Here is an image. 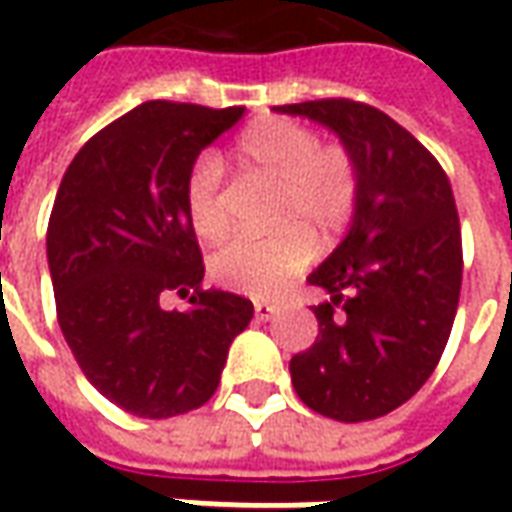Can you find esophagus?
Listing matches in <instances>:
<instances>
[{
  "mask_svg": "<svg viewBox=\"0 0 512 512\" xmlns=\"http://www.w3.org/2000/svg\"><path fill=\"white\" fill-rule=\"evenodd\" d=\"M253 314H256V320L267 322V320H273L275 314H278V308L270 306V303H256V306H253Z\"/></svg>",
  "mask_w": 512,
  "mask_h": 512,
  "instance_id": "obj_1",
  "label": "esophagus"
}]
</instances>
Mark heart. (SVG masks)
Returning <instances> with one entry per match:
<instances>
[{
  "label": "heart",
  "instance_id": "1",
  "mask_svg": "<svg viewBox=\"0 0 512 512\" xmlns=\"http://www.w3.org/2000/svg\"><path fill=\"white\" fill-rule=\"evenodd\" d=\"M234 157L278 184L270 234H239L220 245L209 262L212 278L231 292L273 297L314 259V242L331 248L350 231L361 206V168L342 143H320V134L289 118H259L239 134ZM223 165L201 154L184 181V204L195 231L217 239L228 228Z\"/></svg>",
  "mask_w": 512,
  "mask_h": 512
}]
</instances>
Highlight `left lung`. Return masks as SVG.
<instances>
[{"mask_svg": "<svg viewBox=\"0 0 512 512\" xmlns=\"http://www.w3.org/2000/svg\"><path fill=\"white\" fill-rule=\"evenodd\" d=\"M328 126L361 168V206L342 245L308 275L331 300L320 333L289 361L311 411L386 416L422 389L447 347L463 281L455 195L438 159L386 112L353 99L275 107Z\"/></svg>", "mask_w": 512, "mask_h": 512, "instance_id": "8db88e82", "label": "left lung"}]
</instances>
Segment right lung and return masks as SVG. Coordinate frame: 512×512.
<instances>
[{
	"label": "right lung",
	"mask_w": 512,
	"mask_h": 512,
	"mask_svg": "<svg viewBox=\"0 0 512 512\" xmlns=\"http://www.w3.org/2000/svg\"><path fill=\"white\" fill-rule=\"evenodd\" d=\"M242 112L146 101L93 134L60 181L46 228L57 322L85 378L134 416L201 408L253 317L248 297L201 286L184 204L192 162ZM165 291L191 308L165 312Z\"/></svg>",
	"instance_id": "obj_1"
}]
</instances>
